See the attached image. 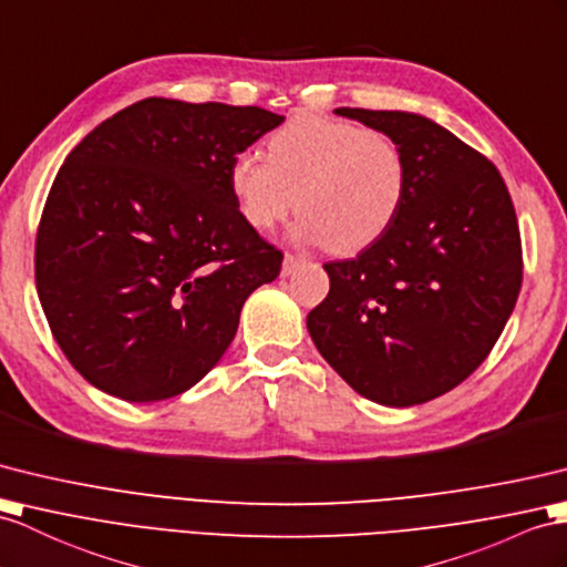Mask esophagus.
Instances as JSON below:
<instances>
[{
  "label": "esophagus",
  "mask_w": 567,
  "mask_h": 567,
  "mask_svg": "<svg viewBox=\"0 0 567 567\" xmlns=\"http://www.w3.org/2000/svg\"><path fill=\"white\" fill-rule=\"evenodd\" d=\"M302 261H306V257L302 255H291V252H286V257H284V267H281V274L284 276H288V274H293Z\"/></svg>",
  "instance_id": "obj_1"
}]
</instances>
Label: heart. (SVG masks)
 I'll list each match as a JSON object with an SVG mask.
<instances>
[{"label":"heart","mask_w":567,"mask_h":567,"mask_svg":"<svg viewBox=\"0 0 567 567\" xmlns=\"http://www.w3.org/2000/svg\"><path fill=\"white\" fill-rule=\"evenodd\" d=\"M228 187L247 226L271 230L298 206L296 236L351 255L380 240L409 187L404 151L365 124L296 115L267 142V158L240 151Z\"/></svg>","instance_id":"b5f03b06"}]
</instances>
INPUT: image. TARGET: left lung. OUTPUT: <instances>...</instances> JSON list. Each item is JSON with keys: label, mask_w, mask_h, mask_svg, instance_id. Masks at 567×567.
<instances>
[{"label": "left lung", "mask_w": 567, "mask_h": 567, "mask_svg": "<svg viewBox=\"0 0 567 567\" xmlns=\"http://www.w3.org/2000/svg\"><path fill=\"white\" fill-rule=\"evenodd\" d=\"M404 151L409 187L380 240L327 261L308 315L324 361L384 406H416L486 361L522 288V243L498 168L437 122L404 110L337 107Z\"/></svg>", "instance_id": "obj_1"}]
</instances>
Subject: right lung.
<instances>
[{"label": "right lung", "instance_id": "add662e5", "mask_svg": "<svg viewBox=\"0 0 567 567\" xmlns=\"http://www.w3.org/2000/svg\"><path fill=\"white\" fill-rule=\"evenodd\" d=\"M284 122L255 105L144 99L66 156L35 238L54 341L93 388L161 402L209 372L281 250L245 224L230 161Z\"/></svg>", "mask_w": 567, "mask_h": 567}]
</instances>
